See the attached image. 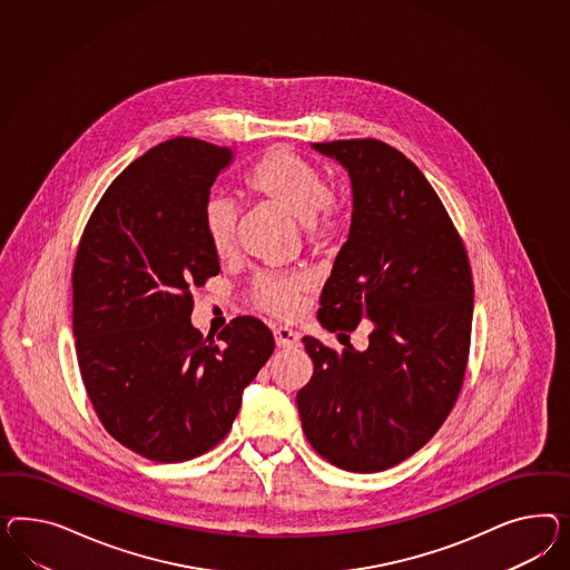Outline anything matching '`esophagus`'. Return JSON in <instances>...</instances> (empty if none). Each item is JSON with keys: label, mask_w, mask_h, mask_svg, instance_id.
Segmentation results:
<instances>
[{"label": "esophagus", "mask_w": 570, "mask_h": 570, "mask_svg": "<svg viewBox=\"0 0 570 570\" xmlns=\"http://www.w3.org/2000/svg\"><path fill=\"white\" fill-rule=\"evenodd\" d=\"M274 338H276L277 348H294L298 346V334L293 332L291 327H276L274 330Z\"/></svg>", "instance_id": "esophagus-1"}]
</instances>
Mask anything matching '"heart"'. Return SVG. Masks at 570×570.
<instances>
[{"mask_svg":"<svg viewBox=\"0 0 570 570\" xmlns=\"http://www.w3.org/2000/svg\"><path fill=\"white\" fill-rule=\"evenodd\" d=\"M246 193L259 203L282 209L298 219V230L311 250L334 245L348 222L346 199L325 186L324 174L291 147L277 145L246 169ZM203 234L217 259H228L236 248L238 209L226 197H209L203 205ZM311 291L305 274H269L257 277L250 288L253 305L277 320L294 317Z\"/></svg>","mask_w":570,"mask_h":570,"instance_id":"obj_1","label":"heart"}]
</instances>
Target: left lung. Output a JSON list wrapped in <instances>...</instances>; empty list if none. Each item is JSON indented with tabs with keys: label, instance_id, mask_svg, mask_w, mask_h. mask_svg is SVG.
Segmentation results:
<instances>
[{
	"label": "left lung",
	"instance_id": "left-lung-1",
	"mask_svg": "<svg viewBox=\"0 0 570 570\" xmlns=\"http://www.w3.org/2000/svg\"><path fill=\"white\" fill-rule=\"evenodd\" d=\"M353 183L348 240L320 298L330 332L371 322L370 344L342 353L305 336L313 377L296 396L308 444L353 473L413 456L461 394L473 276L461 234L415 164L384 140L313 142ZM351 338V336H348Z\"/></svg>",
	"mask_w": 570,
	"mask_h": 570
}]
</instances>
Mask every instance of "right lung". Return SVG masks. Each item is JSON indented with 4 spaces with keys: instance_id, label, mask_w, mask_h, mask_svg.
<instances>
[{
    "instance_id": "add662e5",
    "label": "right lung",
    "mask_w": 570,
    "mask_h": 570,
    "mask_svg": "<svg viewBox=\"0 0 570 570\" xmlns=\"http://www.w3.org/2000/svg\"><path fill=\"white\" fill-rule=\"evenodd\" d=\"M230 159L228 147L205 140L159 142L108 186L78 243L82 384L109 435L149 461H190L217 446L274 353L255 317L232 320L216 340L190 324V291L219 274L200 216Z\"/></svg>"
}]
</instances>
